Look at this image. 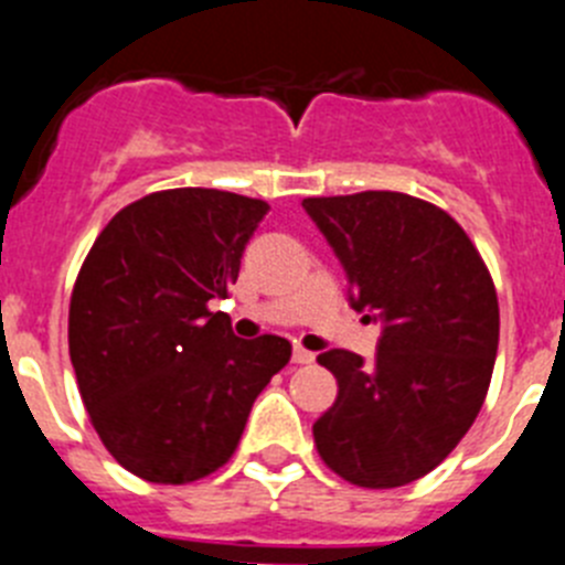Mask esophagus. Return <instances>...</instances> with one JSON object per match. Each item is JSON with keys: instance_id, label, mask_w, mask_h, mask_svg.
I'll return each mask as SVG.
<instances>
[{"instance_id": "obj_1", "label": "esophagus", "mask_w": 565, "mask_h": 565, "mask_svg": "<svg viewBox=\"0 0 565 565\" xmlns=\"http://www.w3.org/2000/svg\"><path fill=\"white\" fill-rule=\"evenodd\" d=\"M294 362H297V364H311L313 362V353L306 351L302 344H294Z\"/></svg>"}]
</instances>
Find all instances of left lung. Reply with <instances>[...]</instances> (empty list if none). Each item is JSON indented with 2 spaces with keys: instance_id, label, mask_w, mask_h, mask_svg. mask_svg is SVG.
<instances>
[{
  "instance_id": "obj_1",
  "label": "left lung",
  "mask_w": 565,
  "mask_h": 565,
  "mask_svg": "<svg viewBox=\"0 0 565 565\" xmlns=\"http://www.w3.org/2000/svg\"><path fill=\"white\" fill-rule=\"evenodd\" d=\"M351 282V308L382 326L373 362L319 353L339 393L313 424L344 481L393 489L436 469L467 436L498 353V294L481 254L444 209L402 192L306 198Z\"/></svg>"
}]
</instances>
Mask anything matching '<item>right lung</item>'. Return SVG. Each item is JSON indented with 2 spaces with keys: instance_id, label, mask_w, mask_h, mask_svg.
<instances>
[{
  "instance_id": "right-lung-1",
  "label": "right lung",
  "mask_w": 565,
  "mask_h": 565,
  "mask_svg": "<svg viewBox=\"0 0 565 565\" xmlns=\"http://www.w3.org/2000/svg\"><path fill=\"white\" fill-rule=\"evenodd\" d=\"M266 201L167 189L115 214L70 299V362L109 456L152 483L232 458L254 398L291 359L282 337L237 339L209 302L237 282Z\"/></svg>"
}]
</instances>
